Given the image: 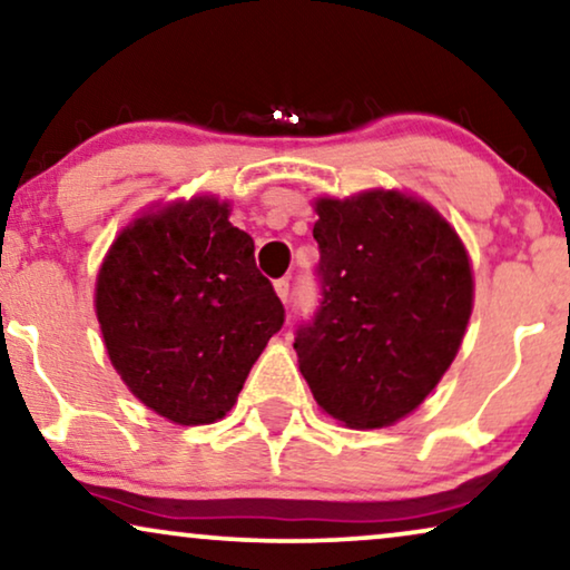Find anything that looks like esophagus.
Listing matches in <instances>:
<instances>
[{"instance_id":"obj_1","label":"esophagus","mask_w":570,"mask_h":570,"mask_svg":"<svg viewBox=\"0 0 570 570\" xmlns=\"http://www.w3.org/2000/svg\"><path fill=\"white\" fill-rule=\"evenodd\" d=\"M275 293L279 295V301L287 303V298H291V283L287 279H275Z\"/></svg>"}]
</instances>
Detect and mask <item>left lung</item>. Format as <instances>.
Listing matches in <instances>:
<instances>
[{
  "mask_svg": "<svg viewBox=\"0 0 570 570\" xmlns=\"http://www.w3.org/2000/svg\"><path fill=\"white\" fill-rule=\"evenodd\" d=\"M322 298L295 330L311 394L350 428H384L433 392L472 314L462 240L400 191L318 199Z\"/></svg>",
  "mask_w": 570,
  "mask_h": 570,
  "instance_id": "obj_1",
  "label": "left lung"
}]
</instances>
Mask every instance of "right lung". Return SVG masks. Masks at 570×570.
I'll use <instances>...</instances> for the list:
<instances>
[{
    "instance_id": "right-lung-1",
    "label": "right lung",
    "mask_w": 570,
    "mask_h": 570,
    "mask_svg": "<svg viewBox=\"0 0 570 570\" xmlns=\"http://www.w3.org/2000/svg\"><path fill=\"white\" fill-rule=\"evenodd\" d=\"M96 311L129 392L178 425L223 417L285 322L252 236L207 197L139 217L116 238Z\"/></svg>"
}]
</instances>
